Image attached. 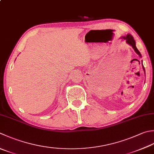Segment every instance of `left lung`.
Instances as JSON below:
<instances>
[{"mask_svg": "<svg viewBox=\"0 0 154 154\" xmlns=\"http://www.w3.org/2000/svg\"><path fill=\"white\" fill-rule=\"evenodd\" d=\"M123 38L125 39V41H126V43H127L129 44V45H130L132 47H133V49H134V51H135V52H136L137 54H138V55H140V57H141L140 52L139 51H138V49H137L136 46H135V40L134 39V37L131 36V35L128 34V35H127V36H126V37H123ZM142 65H143V64H142ZM143 68L144 71H145V69H144V67H143Z\"/></svg>", "mask_w": 154, "mask_h": 154, "instance_id": "1", "label": "left lung"}]
</instances>
